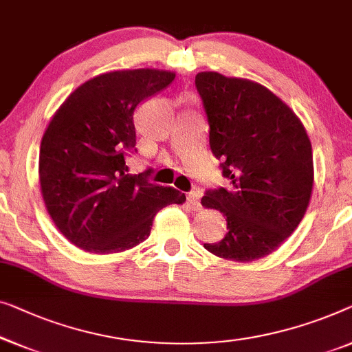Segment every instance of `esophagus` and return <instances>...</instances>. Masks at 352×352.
Wrapping results in <instances>:
<instances>
[{
    "label": "esophagus",
    "instance_id": "esophagus-1",
    "mask_svg": "<svg viewBox=\"0 0 352 352\" xmlns=\"http://www.w3.org/2000/svg\"><path fill=\"white\" fill-rule=\"evenodd\" d=\"M200 197H201V193H200V190H192V192H188L187 193V205L192 208L193 211H197V210H200Z\"/></svg>",
    "mask_w": 352,
    "mask_h": 352
}]
</instances>
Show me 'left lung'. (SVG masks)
<instances>
[{
	"instance_id": "1",
	"label": "left lung",
	"mask_w": 352,
	"mask_h": 352,
	"mask_svg": "<svg viewBox=\"0 0 352 352\" xmlns=\"http://www.w3.org/2000/svg\"><path fill=\"white\" fill-rule=\"evenodd\" d=\"M210 147L227 187L208 188L201 205L221 211L227 233L203 246L214 256L252 262L272 254L305 216L313 190V151L298 117L248 79L198 73Z\"/></svg>"
}]
</instances>
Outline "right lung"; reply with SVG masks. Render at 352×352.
<instances>
[{
    "instance_id": "obj_1",
    "label": "right lung",
    "mask_w": 352,
    "mask_h": 352,
    "mask_svg": "<svg viewBox=\"0 0 352 352\" xmlns=\"http://www.w3.org/2000/svg\"><path fill=\"white\" fill-rule=\"evenodd\" d=\"M175 73L113 71L76 89L45 130L39 182L45 208L63 235L87 252L111 254L149 236L155 214L186 195L152 184L151 170L129 175L136 152L135 109L165 90Z\"/></svg>"
}]
</instances>
